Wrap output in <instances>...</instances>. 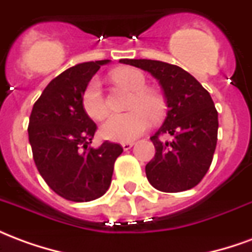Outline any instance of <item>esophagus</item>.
I'll use <instances>...</instances> for the list:
<instances>
[{
	"label": "esophagus",
	"mask_w": 252,
	"mask_h": 252,
	"mask_svg": "<svg viewBox=\"0 0 252 252\" xmlns=\"http://www.w3.org/2000/svg\"><path fill=\"white\" fill-rule=\"evenodd\" d=\"M133 144H135V143H133V142H124V143H121V146H123V148H124V151H126V150H129V148L133 147Z\"/></svg>",
	"instance_id": "34e87169"
}]
</instances>
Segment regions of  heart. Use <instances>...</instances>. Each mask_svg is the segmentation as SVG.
<instances>
[{"mask_svg": "<svg viewBox=\"0 0 252 252\" xmlns=\"http://www.w3.org/2000/svg\"><path fill=\"white\" fill-rule=\"evenodd\" d=\"M117 82L133 90L128 113L112 115L101 126L102 136L113 142H131L147 129L153 119H158L163 113L164 104L159 94L146 88V78L135 68H121L113 72ZM85 113L93 120H102L108 113L102 86L98 78H92L85 86L81 97Z\"/></svg>", "mask_w": 252, "mask_h": 252, "instance_id": "heart-1", "label": "heart"}]
</instances>
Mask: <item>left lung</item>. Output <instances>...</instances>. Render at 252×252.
<instances>
[{"label":"left lung","mask_w":252,"mask_h":252,"mask_svg":"<svg viewBox=\"0 0 252 252\" xmlns=\"http://www.w3.org/2000/svg\"><path fill=\"white\" fill-rule=\"evenodd\" d=\"M151 72L163 89L167 117L154 136L155 157L146 166L148 182L164 193H178L200 184L211 167L217 144L219 119L211 94L184 68L151 59H121ZM169 133L171 142L160 136Z\"/></svg>","instance_id":"obj_1"}]
</instances>
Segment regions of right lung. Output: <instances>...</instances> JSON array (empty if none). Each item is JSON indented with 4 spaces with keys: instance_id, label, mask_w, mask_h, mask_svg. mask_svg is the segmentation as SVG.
Returning a JSON list of instances; mask_svg holds the SVG:
<instances>
[{
    "instance_id": "right-lung-1",
    "label": "right lung",
    "mask_w": 252,
    "mask_h": 252,
    "mask_svg": "<svg viewBox=\"0 0 252 252\" xmlns=\"http://www.w3.org/2000/svg\"><path fill=\"white\" fill-rule=\"evenodd\" d=\"M109 62L67 68L47 85L31 112L28 136L36 167L47 185L68 201L88 202L104 195L123 153L120 144L108 140L98 148L90 146L97 126L81 102L85 86Z\"/></svg>"
}]
</instances>
